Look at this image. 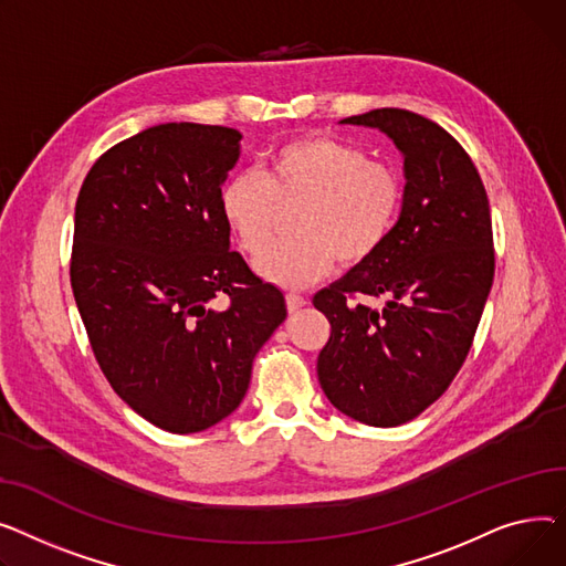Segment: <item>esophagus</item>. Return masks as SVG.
Listing matches in <instances>:
<instances>
[{
  "label": "esophagus",
  "instance_id": "obj_1",
  "mask_svg": "<svg viewBox=\"0 0 566 566\" xmlns=\"http://www.w3.org/2000/svg\"><path fill=\"white\" fill-rule=\"evenodd\" d=\"M285 304H287L290 313H296V311H302L308 302L302 294H285Z\"/></svg>",
  "mask_w": 566,
  "mask_h": 566
}]
</instances>
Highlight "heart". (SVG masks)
<instances>
[{
  "label": "heart",
  "instance_id": "b5f03b06",
  "mask_svg": "<svg viewBox=\"0 0 566 566\" xmlns=\"http://www.w3.org/2000/svg\"><path fill=\"white\" fill-rule=\"evenodd\" d=\"M402 180L392 166L331 137L279 146L260 176H232L219 196L226 226L244 253L259 255L280 220L297 210L295 238L258 258L255 272L272 285L298 290L324 279L336 260L347 268L373 258L402 210Z\"/></svg>",
  "mask_w": 566,
  "mask_h": 566
}]
</instances>
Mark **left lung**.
I'll list each match as a JSON object with an SVG mask.
<instances>
[{
    "label": "left lung",
    "instance_id": "left-lung-1",
    "mask_svg": "<svg viewBox=\"0 0 566 566\" xmlns=\"http://www.w3.org/2000/svg\"><path fill=\"white\" fill-rule=\"evenodd\" d=\"M340 125L395 144L405 198L384 247L313 298L331 322L317 377L345 416L397 427L439 400L473 345L493 283L489 198L469 153L434 120L384 107Z\"/></svg>",
    "mask_w": 566,
    "mask_h": 566
}]
</instances>
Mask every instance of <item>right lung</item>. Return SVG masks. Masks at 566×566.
<instances>
[{
  "label": "right lung",
  "mask_w": 566,
  "mask_h": 566,
  "mask_svg": "<svg viewBox=\"0 0 566 566\" xmlns=\"http://www.w3.org/2000/svg\"><path fill=\"white\" fill-rule=\"evenodd\" d=\"M232 127L164 123L99 157L80 189L73 294L120 400L174 434L240 407L285 298L238 251L219 196L240 159ZM228 293L231 306L209 302Z\"/></svg>",
  "instance_id": "add662e5"
}]
</instances>
